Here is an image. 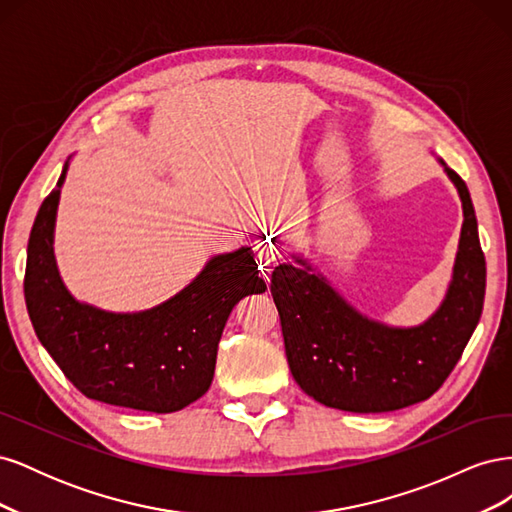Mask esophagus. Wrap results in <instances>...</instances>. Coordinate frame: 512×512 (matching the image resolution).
Wrapping results in <instances>:
<instances>
[{
    "label": "esophagus",
    "instance_id": "1",
    "mask_svg": "<svg viewBox=\"0 0 512 512\" xmlns=\"http://www.w3.org/2000/svg\"><path fill=\"white\" fill-rule=\"evenodd\" d=\"M254 254H256V262L262 273H269L275 262L280 260V250H277V245L271 239L265 241H256L254 243Z\"/></svg>",
    "mask_w": 512,
    "mask_h": 512
}]
</instances>
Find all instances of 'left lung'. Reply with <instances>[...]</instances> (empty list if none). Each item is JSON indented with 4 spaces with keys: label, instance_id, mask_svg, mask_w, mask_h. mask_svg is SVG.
<instances>
[{
    "label": "left lung",
    "instance_id": "obj_1",
    "mask_svg": "<svg viewBox=\"0 0 512 512\" xmlns=\"http://www.w3.org/2000/svg\"><path fill=\"white\" fill-rule=\"evenodd\" d=\"M463 207L453 280L440 307L418 327L363 316L301 256L271 275L286 359L301 389L320 404L393 412L429 399L451 374L483 314L487 267L468 185L442 160Z\"/></svg>",
    "mask_w": 512,
    "mask_h": 512
}]
</instances>
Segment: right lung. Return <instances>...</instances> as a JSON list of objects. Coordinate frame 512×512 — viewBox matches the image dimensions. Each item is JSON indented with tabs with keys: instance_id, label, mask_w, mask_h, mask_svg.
<instances>
[{
	"instance_id": "obj_1",
	"label": "right lung",
	"mask_w": 512,
	"mask_h": 512,
	"mask_svg": "<svg viewBox=\"0 0 512 512\" xmlns=\"http://www.w3.org/2000/svg\"><path fill=\"white\" fill-rule=\"evenodd\" d=\"M66 173L68 162L27 243L25 303L40 344L89 399L156 414L190 406L209 391L232 307L267 290L252 247L213 256L175 297L145 312L115 314L81 303L61 282L53 252Z\"/></svg>"
}]
</instances>
